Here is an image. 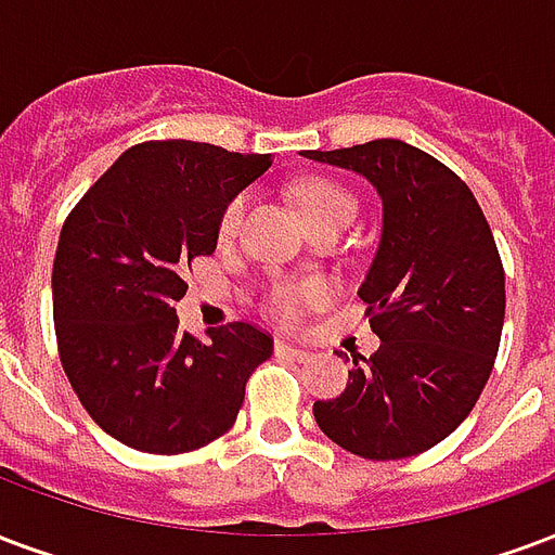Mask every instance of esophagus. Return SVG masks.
Masks as SVG:
<instances>
[{
  "label": "esophagus",
  "instance_id": "34e87169",
  "mask_svg": "<svg viewBox=\"0 0 555 555\" xmlns=\"http://www.w3.org/2000/svg\"><path fill=\"white\" fill-rule=\"evenodd\" d=\"M276 352H279V356H288V359H294V361H306L311 356L309 350H302V347H294V344H285V340H279Z\"/></svg>",
  "mask_w": 555,
  "mask_h": 555
}]
</instances>
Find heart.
<instances>
[{"label":"heart","instance_id":"1","mask_svg":"<svg viewBox=\"0 0 555 555\" xmlns=\"http://www.w3.org/2000/svg\"><path fill=\"white\" fill-rule=\"evenodd\" d=\"M297 203L299 211L306 215L309 223H320L326 217H347L350 220L356 215V199H352L350 191H344L340 184L330 182V179H306V182L297 188ZM246 211V196H235L232 203L225 205L223 215H220V223H217V232L220 237H235L237 229H241V220H244ZM326 285L311 279V282H299V285H279L273 294H270V309L282 323H299L306 318L314 306H320L326 299Z\"/></svg>","mask_w":555,"mask_h":555}]
</instances>
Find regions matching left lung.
Returning <instances> with one entry per match:
<instances>
[{
    "label": "left lung",
    "mask_w": 555,
    "mask_h": 555,
    "mask_svg": "<svg viewBox=\"0 0 555 555\" xmlns=\"http://www.w3.org/2000/svg\"><path fill=\"white\" fill-rule=\"evenodd\" d=\"M382 196V241L359 288L379 350L352 356L347 388L314 403L326 438L391 462L426 453L465 421L494 367L506 273L482 208L459 176L403 141L309 150Z\"/></svg>",
    "instance_id": "8db88e82"
}]
</instances>
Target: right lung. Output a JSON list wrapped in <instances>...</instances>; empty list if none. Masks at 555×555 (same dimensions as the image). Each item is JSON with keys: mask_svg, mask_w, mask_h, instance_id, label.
I'll list each match as a JSON object with an SVG mask.
<instances>
[{"mask_svg": "<svg viewBox=\"0 0 555 555\" xmlns=\"http://www.w3.org/2000/svg\"><path fill=\"white\" fill-rule=\"evenodd\" d=\"M270 155L215 143L146 141L90 184L61 229L52 318L61 367L85 412L141 453L211 444L237 421L246 382L273 356L256 323L196 340L179 330L194 258L211 256L223 208Z\"/></svg>", "mask_w": 555, "mask_h": 555, "instance_id": "obj_1", "label": "right lung"}]
</instances>
